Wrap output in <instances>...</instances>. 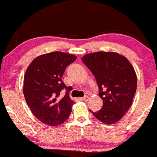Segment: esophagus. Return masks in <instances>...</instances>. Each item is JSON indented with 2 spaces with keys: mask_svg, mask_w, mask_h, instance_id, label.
<instances>
[{
  "mask_svg": "<svg viewBox=\"0 0 157 157\" xmlns=\"http://www.w3.org/2000/svg\"><path fill=\"white\" fill-rule=\"evenodd\" d=\"M82 100H84V101H89V97H88V96H84L83 97H82Z\"/></svg>",
  "mask_w": 157,
  "mask_h": 157,
  "instance_id": "34e87169",
  "label": "esophagus"
}]
</instances>
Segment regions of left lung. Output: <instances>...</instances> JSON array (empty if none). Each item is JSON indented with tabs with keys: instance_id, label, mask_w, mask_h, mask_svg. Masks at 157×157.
Here are the masks:
<instances>
[{
	"instance_id": "obj_1",
	"label": "left lung",
	"mask_w": 157,
	"mask_h": 157,
	"mask_svg": "<svg viewBox=\"0 0 157 157\" xmlns=\"http://www.w3.org/2000/svg\"><path fill=\"white\" fill-rule=\"evenodd\" d=\"M82 61L95 77L103 102L100 111H90L103 123H115L132 104L137 85L134 67L125 57L112 52L88 54Z\"/></svg>"
}]
</instances>
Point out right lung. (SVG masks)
<instances>
[{
	"mask_svg": "<svg viewBox=\"0 0 157 157\" xmlns=\"http://www.w3.org/2000/svg\"><path fill=\"white\" fill-rule=\"evenodd\" d=\"M77 57L54 52L40 55L30 63L24 75L23 95L35 117L43 123L57 126L66 121L75 102L61 77ZM66 88L64 97L59 95Z\"/></svg>",
	"mask_w": 157,
	"mask_h": 157,
	"instance_id": "right-lung-1",
	"label": "right lung"
}]
</instances>
